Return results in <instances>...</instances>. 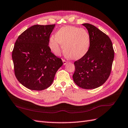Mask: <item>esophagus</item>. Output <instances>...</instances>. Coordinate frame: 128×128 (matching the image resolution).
Segmentation results:
<instances>
[{
	"instance_id": "34e87169",
	"label": "esophagus",
	"mask_w": 128,
	"mask_h": 128,
	"mask_svg": "<svg viewBox=\"0 0 128 128\" xmlns=\"http://www.w3.org/2000/svg\"><path fill=\"white\" fill-rule=\"evenodd\" d=\"M63 64L65 65L68 63V61H66V60H65V59H63Z\"/></svg>"
}]
</instances>
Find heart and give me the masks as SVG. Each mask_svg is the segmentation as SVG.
I'll return each instance as SVG.
<instances>
[{
	"label": "heart",
	"mask_w": 128,
	"mask_h": 128,
	"mask_svg": "<svg viewBox=\"0 0 128 128\" xmlns=\"http://www.w3.org/2000/svg\"><path fill=\"white\" fill-rule=\"evenodd\" d=\"M90 44L88 32L83 28L67 26L60 28L49 40V47L57 56L60 54L63 46L64 53L71 59L82 58L87 53Z\"/></svg>",
	"instance_id": "1"
}]
</instances>
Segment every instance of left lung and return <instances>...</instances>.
Masks as SVG:
<instances>
[{
	"label": "left lung",
	"mask_w": 128,
	"mask_h": 128,
	"mask_svg": "<svg viewBox=\"0 0 128 128\" xmlns=\"http://www.w3.org/2000/svg\"><path fill=\"white\" fill-rule=\"evenodd\" d=\"M82 25L88 32L90 47L84 57L74 62L72 78L78 87L94 89L102 85L110 75L114 50L111 39L104 32L90 24Z\"/></svg>",
	"instance_id": "left-lung-1"
}]
</instances>
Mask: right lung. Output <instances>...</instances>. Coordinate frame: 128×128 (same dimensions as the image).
<instances>
[{
  "label": "right lung",
  "instance_id": "add662e5",
  "mask_svg": "<svg viewBox=\"0 0 128 128\" xmlns=\"http://www.w3.org/2000/svg\"><path fill=\"white\" fill-rule=\"evenodd\" d=\"M55 24L34 25L23 32L12 53L14 72L20 84L29 90H42L52 84L63 65L48 46Z\"/></svg>",
  "mask_w": 128,
  "mask_h": 128
}]
</instances>
